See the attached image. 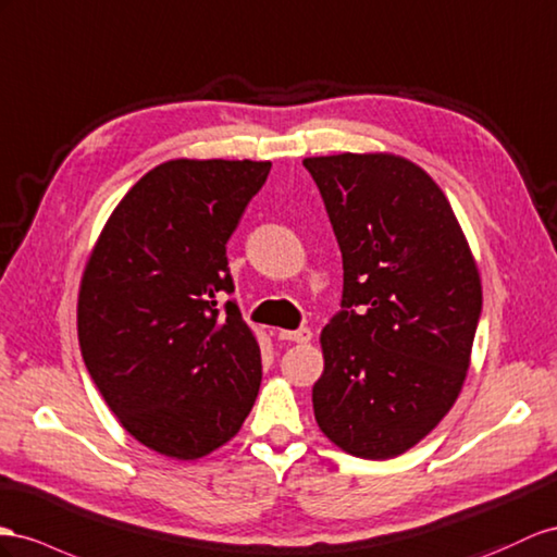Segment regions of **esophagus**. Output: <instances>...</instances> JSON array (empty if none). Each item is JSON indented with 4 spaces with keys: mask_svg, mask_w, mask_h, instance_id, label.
Masks as SVG:
<instances>
[{
    "mask_svg": "<svg viewBox=\"0 0 557 557\" xmlns=\"http://www.w3.org/2000/svg\"><path fill=\"white\" fill-rule=\"evenodd\" d=\"M280 336L284 341H294V344H308V341L312 338V332L308 330V326H298V330H292V332H280Z\"/></svg>",
    "mask_w": 557,
    "mask_h": 557,
    "instance_id": "esophagus-1",
    "label": "esophagus"
}]
</instances>
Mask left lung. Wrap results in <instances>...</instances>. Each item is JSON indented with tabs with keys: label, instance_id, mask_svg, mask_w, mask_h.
<instances>
[{
	"label": "left lung",
	"instance_id": "8db88e82",
	"mask_svg": "<svg viewBox=\"0 0 557 557\" xmlns=\"http://www.w3.org/2000/svg\"><path fill=\"white\" fill-rule=\"evenodd\" d=\"M344 259L322 330L312 409L362 459L414 447L459 397L482 312L480 275L445 193L395 154L308 157Z\"/></svg>",
	"mask_w": 557,
	"mask_h": 557
}]
</instances>
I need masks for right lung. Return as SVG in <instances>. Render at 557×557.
Wrapping results in <instances>:
<instances>
[{
	"label": "right lung",
	"mask_w": 557,
	"mask_h": 557,
	"mask_svg": "<svg viewBox=\"0 0 557 557\" xmlns=\"http://www.w3.org/2000/svg\"><path fill=\"white\" fill-rule=\"evenodd\" d=\"M270 162L171 160L112 211L79 287L84 364L143 445L199 459L231 440L261 386V350L225 245Z\"/></svg>",
	"instance_id": "1"
}]
</instances>
